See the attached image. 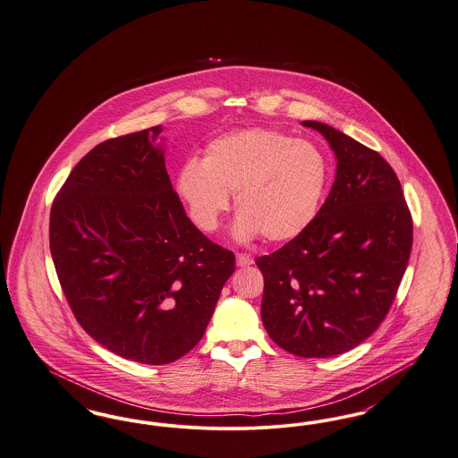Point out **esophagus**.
Wrapping results in <instances>:
<instances>
[{
  "label": "esophagus",
  "instance_id": "34e87169",
  "mask_svg": "<svg viewBox=\"0 0 458 458\" xmlns=\"http://www.w3.org/2000/svg\"><path fill=\"white\" fill-rule=\"evenodd\" d=\"M236 263H238V267H250V265L253 263V259H251L250 255L238 253V255H236Z\"/></svg>",
  "mask_w": 458,
  "mask_h": 458
}]
</instances>
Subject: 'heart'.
<instances>
[{
	"mask_svg": "<svg viewBox=\"0 0 458 458\" xmlns=\"http://www.w3.org/2000/svg\"><path fill=\"white\" fill-rule=\"evenodd\" d=\"M330 162L311 141L279 130L250 128L207 143L199 162L179 167L176 191L201 231L217 229L234 193L238 241L270 244L299 238L318 216Z\"/></svg>",
	"mask_w": 458,
	"mask_h": 458,
	"instance_id": "heart-1",
	"label": "heart"
}]
</instances>
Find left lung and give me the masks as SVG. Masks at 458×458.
<instances>
[{"label": "left lung", "instance_id": "left-lung-1", "mask_svg": "<svg viewBox=\"0 0 458 458\" xmlns=\"http://www.w3.org/2000/svg\"><path fill=\"white\" fill-rule=\"evenodd\" d=\"M330 143L337 171L317 219L257 259L261 321L299 358L354 349L386 317L412 248V217L395 171L378 152L335 128L302 121Z\"/></svg>", "mask_w": 458, "mask_h": 458}]
</instances>
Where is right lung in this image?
Segmentation results:
<instances>
[{"label": "right lung", "mask_w": 458, "mask_h": 458, "mask_svg": "<svg viewBox=\"0 0 458 458\" xmlns=\"http://www.w3.org/2000/svg\"><path fill=\"white\" fill-rule=\"evenodd\" d=\"M160 126L106 140L51 208L49 248L81 328L141 364L190 352L236 268L188 219L165 171Z\"/></svg>", "instance_id": "obj_1"}]
</instances>
